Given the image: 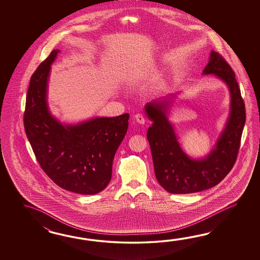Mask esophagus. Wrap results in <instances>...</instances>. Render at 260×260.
Masks as SVG:
<instances>
[{"label": "esophagus", "instance_id": "esophagus-1", "mask_svg": "<svg viewBox=\"0 0 260 260\" xmlns=\"http://www.w3.org/2000/svg\"><path fill=\"white\" fill-rule=\"evenodd\" d=\"M134 118H135V120H136L138 123H140V124H144V123H145V118H144L141 114L138 113V114H136V115L134 116Z\"/></svg>", "mask_w": 260, "mask_h": 260}]
</instances>
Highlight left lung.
I'll list each match as a JSON object with an SVG mask.
<instances>
[{
  "instance_id": "8db88e82",
  "label": "left lung",
  "mask_w": 260,
  "mask_h": 260,
  "mask_svg": "<svg viewBox=\"0 0 260 260\" xmlns=\"http://www.w3.org/2000/svg\"><path fill=\"white\" fill-rule=\"evenodd\" d=\"M215 75L226 83L231 94L230 114L215 148L201 159L184 152L168 114L176 94L153 100L145 106L147 116L152 122L148 129L156 178L170 193L199 192L213 188L232 170L237 158L245 123V107L234 72L226 60L211 51L209 62L203 75Z\"/></svg>"
}]
</instances>
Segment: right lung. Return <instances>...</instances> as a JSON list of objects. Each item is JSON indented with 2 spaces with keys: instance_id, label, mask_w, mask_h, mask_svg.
<instances>
[{
  "instance_id": "add662e5",
  "label": "right lung",
  "mask_w": 260,
  "mask_h": 260,
  "mask_svg": "<svg viewBox=\"0 0 260 260\" xmlns=\"http://www.w3.org/2000/svg\"><path fill=\"white\" fill-rule=\"evenodd\" d=\"M60 50L55 49L30 78L24 126L36 159L45 174L75 193L102 191L111 179L114 155L127 132L129 114L95 117L76 124L59 122L47 101L51 65Z\"/></svg>"
}]
</instances>
